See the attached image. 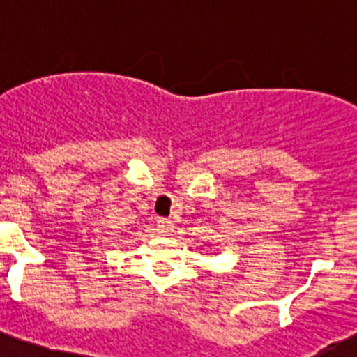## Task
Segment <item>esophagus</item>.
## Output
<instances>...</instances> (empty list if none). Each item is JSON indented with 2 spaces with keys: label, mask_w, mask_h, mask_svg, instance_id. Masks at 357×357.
Wrapping results in <instances>:
<instances>
[{
  "label": "esophagus",
  "mask_w": 357,
  "mask_h": 357,
  "mask_svg": "<svg viewBox=\"0 0 357 357\" xmlns=\"http://www.w3.org/2000/svg\"><path fill=\"white\" fill-rule=\"evenodd\" d=\"M157 230L160 236H169L173 232V222L168 218H159L157 220Z\"/></svg>",
  "instance_id": "34e87169"
}]
</instances>
